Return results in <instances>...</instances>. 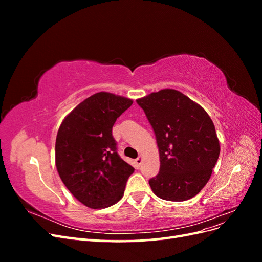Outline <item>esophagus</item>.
Wrapping results in <instances>:
<instances>
[{
    "label": "esophagus",
    "mask_w": 262,
    "mask_h": 262,
    "mask_svg": "<svg viewBox=\"0 0 262 262\" xmlns=\"http://www.w3.org/2000/svg\"><path fill=\"white\" fill-rule=\"evenodd\" d=\"M136 163H137V166H140L141 164H142V157L141 156H139L137 160H136Z\"/></svg>",
    "instance_id": "obj_1"
}]
</instances>
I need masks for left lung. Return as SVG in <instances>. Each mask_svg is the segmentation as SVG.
Wrapping results in <instances>:
<instances>
[{
  "mask_svg": "<svg viewBox=\"0 0 262 262\" xmlns=\"http://www.w3.org/2000/svg\"><path fill=\"white\" fill-rule=\"evenodd\" d=\"M154 130L161 167L148 184L163 200L186 201L209 181L220 155L215 126L207 112L176 90L137 100Z\"/></svg>",
  "mask_w": 262,
  "mask_h": 262,
  "instance_id": "left-lung-1",
  "label": "left lung"
}]
</instances>
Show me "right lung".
Masks as SVG:
<instances>
[{"label":"right lung","instance_id":"right-lung-1","mask_svg":"<svg viewBox=\"0 0 262 262\" xmlns=\"http://www.w3.org/2000/svg\"><path fill=\"white\" fill-rule=\"evenodd\" d=\"M132 100L100 92L77 105L62 121L55 140V166L63 184L91 209L121 199L134 168L117 152L113 126Z\"/></svg>","mask_w":262,"mask_h":262}]
</instances>
